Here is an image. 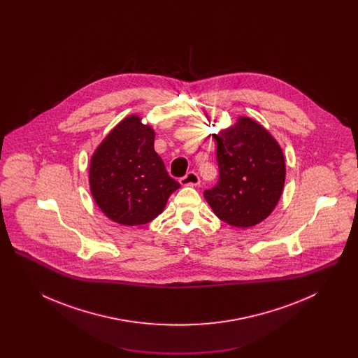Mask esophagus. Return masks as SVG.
<instances>
[{"mask_svg":"<svg viewBox=\"0 0 358 358\" xmlns=\"http://www.w3.org/2000/svg\"><path fill=\"white\" fill-rule=\"evenodd\" d=\"M180 182L182 185H185V187L187 185V187H196V185L200 184V177H199V174L196 171H187L184 177H181Z\"/></svg>","mask_w":358,"mask_h":358,"instance_id":"34e87169","label":"esophagus"}]
</instances>
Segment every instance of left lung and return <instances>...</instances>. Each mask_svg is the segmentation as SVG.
I'll return each instance as SVG.
<instances>
[{
    "mask_svg": "<svg viewBox=\"0 0 358 358\" xmlns=\"http://www.w3.org/2000/svg\"><path fill=\"white\" fill-rule=\"evenodd\" d=\"M219 180L204 197L215 215L240 228L264 220L278 204L285 187L282 149L270 133L250 118L215 134Z\"/></svg>",
    "mask_w": 358,
    "mask_h": 358,
    "instance_id": "obj_1",
    "label": "left lung"
}]
</instances>
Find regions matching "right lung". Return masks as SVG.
Listing matches in <instances>:
<instances>
[{"instance_id": "right-lung-1", "label": "right lung", "mask_w": 358, "mask_h": 358, "mask_svg": "<svg viewBox=\"0 0 358 358\" xmlns=\"http://www.w3.org/2000/svg\"><path fill=\"white\" fill-rule=\"evenodd\" d=\"M95 203L113 222L141 225L162 213L180 182L171 178L154 150V131L136 115L106 136L90 166Z\"/></svg>"}]
</instances>
